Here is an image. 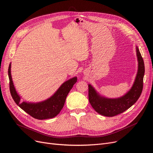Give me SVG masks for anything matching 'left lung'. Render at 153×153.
<instances>
[{
    "mask_svg": "<svg viewBox=\"0 0 153 153\" xmlns=\"http://www.w3.org/2000/svg\"><path fill=\"white\" fill-rule=\"evenodd\" d=\"M138 69L135 82L127 94L117 99H108L100 96L90 84L89 85V101L96 112L106 117H113L124 112L136 103L143 89V80L145 73L143 60L137 47Z\"/></svg>",
    "mask_w": 153,
    "mask_h": 153,
    "instance_id": "left-lung-1",
    "label": "left lung"
}]
</instances>
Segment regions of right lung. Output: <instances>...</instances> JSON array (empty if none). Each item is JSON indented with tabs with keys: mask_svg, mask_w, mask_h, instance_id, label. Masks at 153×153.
I'll list each match as a JSON object with an SVG mask.
<instances>
[{
	"mask_svg": "<svg viewBox=\"0 0 153 153\" xmlns=\"http://www.w3.org/2000/svg\"><path fill=\"white\" fill-rule=\"evenodd\" d=\"M8 76L10 79V92L13 100L17 105L30 116L39 120L53 118L59 114L63 108L68 93L77 81V78L74 77L62 84L49 99L38 103H30L25 101L20 102V97L17 94L12 80L11 64L8 68Z\"/></svg>",
	"mask_w": 153,
	"mask_h": 153,
	"instance_id": "right-lung-1",
	"label": "right lung"
}]
</instances>
